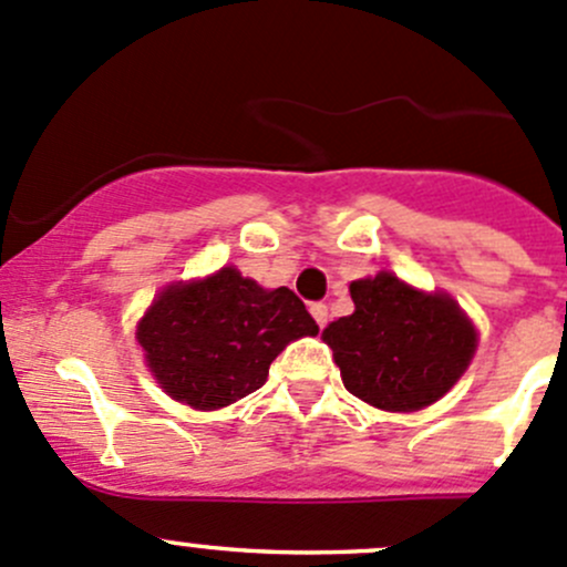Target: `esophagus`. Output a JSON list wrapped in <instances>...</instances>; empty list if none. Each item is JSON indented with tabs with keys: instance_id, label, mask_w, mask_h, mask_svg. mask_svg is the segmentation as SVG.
I'll return each mask as SVG.
<instances>
[{
	"instance_id": "34e87169",
	"label": "esophagus",
	"mask_w": 567,
	"mask_h": 567,
	"mask_svg": "<svg viewBox=\"0 0 567 567\" xmlns=\"http://www.w3.org/2000/svg\"><path fill=\"white\" fill-rule=\"evenodd\" d=\"M310 312H312V318H316V323L320 326V329H323L326 318H329V310H326V305L316 301V305H310Z\"/></svg>"
}]
</instances>
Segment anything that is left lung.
Here are the masks:
<instances>
[{
  "instance_id": "8db88e82",
  "label": "left lung",
  "mask_w": 567,
  "mask_h": 567,
  "mask_svg": "<svg viewBox=\"0 0 567 567\" xmlns=\"http://www.w3.org/2000/svg\"><path fill=\"white\" fill-rule=\"evenodd\" d=\"M353 312L331 320L323 342L342 384L384 411H420L466 373L477 329L447 293H422L390 271L351 282Z\"/></svg>"
}]
</instances>
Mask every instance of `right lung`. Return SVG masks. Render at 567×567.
Here are the masks:
<instances>
[{"mask_svg": "<svg viewBox=\"0 0 567 567\" xmlns=\"http://www.w3.org/2000/svg\"><path fill=\"white\" fill-rule=\"evenodd\" d=\"M307 334L318 323L293 290H266L233 266L167 285L136 326L162 390L199 411L260 390L285 346Z\"/></svg>", "mask_w": 567, "mask_h": 567, "instance_id": "1", "label": "right lung"}]
</instances>
